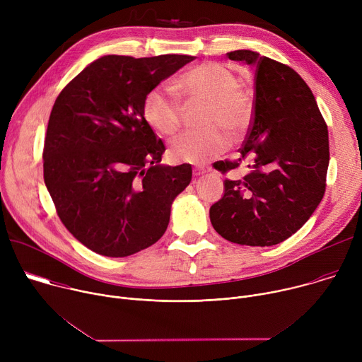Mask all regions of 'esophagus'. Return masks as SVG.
<instances>
[{
  "mask_svg": "<svg viewBox=\"0 0 362 362\" xmlns=\"http://www.w3.org/2000/svg\"><path fill=\"white\" fill-rule=\"evenodd\" d=\"M206 172H208V169H206L204 166H197V168L193 169V175H194V176H200V175H203V173H206Z\"/></svg>",
  "mask_w": 362,
  "mask_h": 362,
  "instance_id": "1",
  "label": "esophagus"
}]
</instances>
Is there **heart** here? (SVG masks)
Instances as JSON below:
<instances>
[{
	"instance_id": "obj_1",
	"label": "heart",
	"mask_w": 362,
	"mask_h": 362,
	"mask_svg": "<svg viewBox=\"0 0 362 362\" xmlns=\"http://www.w3.org/2000/svg\"><path fill=\"white\" fill-rule=\"evenodd\" d=\"M177 91L190 103H206L200 130H189L170 144L176 162L202 163L223 153L229 136L240 139L252 123V101L240 88V78L228 66L216 62L202 63L186 71L176 84ZM146 122L163 136L175 134L182 122V100L172 87L158 86L143 101Z\"/></svg>"
}]
</instances>
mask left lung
Segmentation results:
<instances>
[{"label":"left lung","mask_w":362,"mask_h":362,"mask_svg":"<svg viewBox=\"0 0 362 362\" xmlns=\"http://www.w3.org/2000/svg\"><path fill=\"white\" fill-rule=\"evenodd\" d=\"M255 69L253 115L236 160H219L221 173L249 169L225 180V194L209 211L215 230L229 242L272 246L292 236L324 197L329 163L327 123L315 97L289 66L250 49L226 54Z\"/></svg>","instance_id":"left-lung-1"}]
</instances>
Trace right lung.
<instances>
[{
	"instance_id": "right-lung-1",
	"label": "right lung",
	"mask_w": 362,
	"mask_h": 362,
	"mask_svg": "<svg viewBox=\"0 0 362 362\" xmlns=\"http://www.w3.org/2000/svg\"><path fill=\"white\" fill-rule=\"evenodd\" d=\"M192 56L93 62L59 94L44 140V182L67 230L93 252L123 257L156 243L192 166H162L166 147L143 115L150 90Z\"/></svg>"
}]
</instances>
